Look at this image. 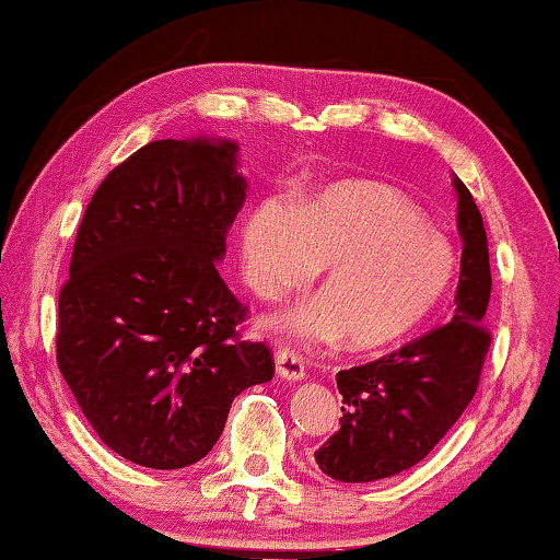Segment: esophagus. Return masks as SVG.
Here are the masks:
<instances>
[{"instance_id": "obj_1", "label": "esophagus", "mask_w": 560, "mask_h": 560, "mask_svg": "<svg viewBox=\"0 0 560 560\" xmlns=\"http://www.w3.org/2000/svg\"><path fill=\"white\" fill-rule=\"evenodd\" d=\"M277 374L287 381H301L304 378V361H301V357H296V353H291L289 349H279Z\"/></svg>"}]
</instances>
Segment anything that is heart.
<instances>
[{
	"label": "heart",
	"instance_id": "obj_1",
	"mask_svg": "<svg viewBox=\"0 0 560 560\" xmlns=\"http://www.w3.org/2000/svg\"><path fill=\"white\" fill-rule=\"evenodd\" d=\"M242 264L256 296L279 301L318 277L322 299L269 322L294 341L374 351L413 334L448 294L456 256L394 186L351 179L291 203L266 201L242 224Z\"/></svg>",
	"mask_w": 560,
	"mask_h": 560
}]
</instances>
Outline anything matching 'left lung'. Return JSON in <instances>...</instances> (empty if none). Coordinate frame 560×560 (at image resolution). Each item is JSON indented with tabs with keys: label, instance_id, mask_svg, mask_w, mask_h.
I'll use <instances>...</instances> for the list:
<instances>
[{
	"label": "left lung",
	"instance_id": "1",
	"mask_svg": "<svg viewBox=\"0 0 560 560\" xmlns=\"http://www.w3.org/2000/svg\"><path fill=\"white\" fill-rule=\"evenodd\" d=\"M458 236L464 242L456 314L401 351L336 374L343 396L341 425L314 458L326 476L369 483L406 471L446 436L478 388L491 334V264L481 211L454 176Z\"/></svg>",
	"mask_w": 560,
	"mask_h": 560
}]
</instances>
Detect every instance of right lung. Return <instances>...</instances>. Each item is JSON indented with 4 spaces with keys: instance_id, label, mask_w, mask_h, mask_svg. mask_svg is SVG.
Returning a JSON list of instances; mask_svg holds the SVG:
<instances>
[{
    "instance_id": "obj_1",
    "label": "right lung",
    "mask_w": 560,
    "mask_h": 560,
    "mask_svg": "<svg viewBox=\"0 0 560 560\" xmlns=\"http://www.w3.org/2000/svg\"><path fill=\"white\" fill-rule=\"evenodd\" d=\"M229 139H159L106 174L59 291L57 363L106 446L174 471L201 460L248 386L273 376L238 341L246 306L217 261L246 199Z\"/></svg>"
}]
</instances>
